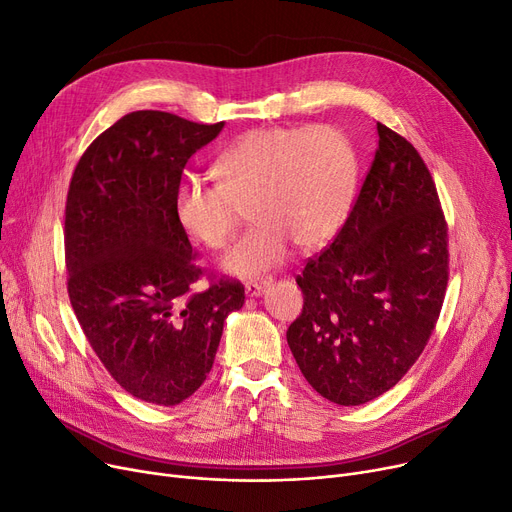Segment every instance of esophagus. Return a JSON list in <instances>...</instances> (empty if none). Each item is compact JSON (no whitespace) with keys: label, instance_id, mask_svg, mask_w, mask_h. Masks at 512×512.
<instances>
[{"label":"esophagus","instance_id":"esophagus-1","mask_svg":"<svg viewBox=\"0 0 512 512\" xmlns=\"http://www.w3.org/2000/svg\"><path fill=\"white\" fill-rule=\"evenodd\" d=\"M273 283V279H264V281H250V283H246V294L250 296V298H260L264 291H266V287H269Z\"/></svg>","mask_w":512,"mask_h":512}]
</instances>
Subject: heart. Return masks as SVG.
I'll return each instance as SVG.
<instances>
[{
    "mask_svg": "<svg viewBox=\"0 0 512 512\" xmlns=\"http://www.w3.org/2000/svg\"><path fill=\"white\" fill-rule=\"evenodd\" d=\"M218 185L185 183L175 196L181 229L208 250L231 241L241 210L254 229L223 258V269L256 277L281 266L291 243L304 252L342 229L356 189V156L333 127H262L237 137L212 164Z\"/></svg>",
    "mask_w": 512,
    "mask_h": 512,
    "instance_id": "1",
    "label": "heart"
}]
</instances>
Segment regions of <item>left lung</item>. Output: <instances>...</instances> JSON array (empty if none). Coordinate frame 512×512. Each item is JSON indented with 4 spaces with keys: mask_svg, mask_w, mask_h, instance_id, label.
<instances>
[{
    "mask_svg": "<svg viewBox=\"0 0 512 512\" xmlns=\"http://www.w3.org/2000/svg\"><path fill=\"white\" fill-rule=\"evenodd\" d=\"M379 148L331 246L298 275L304 308L287 344L306 381L339 406L392 389L435 329L448 283V229L429 170L377 123Z\"/></svg>",
    "mask_w": 512,
    "mask_h": 512,
    "instance_id": "8db88e82",
    "label": "left lung"
}]
</instances>
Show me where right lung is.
Here are the masks:
<instances>
[{
	"label": "right lung",
	"mask_w": 512,
	"mask_h": 512,
	"mask_svg": "<svg viewBox=\"0 0 512 512\" xmlns=\"http://www.w3.org/2000/svg\"><path fill=\"white\" fill-rule=\"evenodd\" d=\"M137 110L97 137L72 175L64 248L68 296L97 358L143 402L175 406L206 381L239 281L202 294L175 196L187 160L223 131Z\"/></svg>",
	"instance_id": "1"
}]
</instances>
